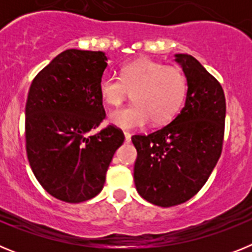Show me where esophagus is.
Segmentation results:
<instances>
[{"label":"esophagus","instance_id":"1","mask_svg":"<svg viewBox=\"0 0 252 252\" xmlns=\"http://www.w3.org/2000/svg\"><path fill=\"white\" fill-rule=\"evenodd\" d=\"M124 135H125V141L130 142L131 141V133L127 132V131H125Z\"/></svg>","mask_w":252,"mask_h":252}]
</instances>
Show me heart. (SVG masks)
I'll return each instance as SVG.
<instances>
[{"label":"heart","instance_id":"obj_1","mask_svg":"<svg viewBox=\"0 0 252 252\" xmlns=\"http://www.w3.org/2000/svg\"><path fill=\"white\" fill-rule=\"evenodd\" d=\"M98 91L104 103L117 107L132 92L133 104L111 112L110 122L117 127H141L151 120L164 125L174 119L186 99L188 84L179 68L164 65L151 59H139L125 64L120 78L103 75Z\"/></svg>","mask_w":252,"mask_h":252}]
</instances>
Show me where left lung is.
I'll list each match as a JSON object with an SVG mask.
<instances>
[{
	"label": "left lung",
	"mask_w": 252,
	"mask_h": 252,
	"mask_svg": "<svg viewBox=\"0 0 252 252\" xmlns=\"http://www.w3.org/2000/svg\"><path fill=\"white\" fill-rule=\"evenodd\" d=\"M187 78L186 103L169 125L131 137L137 150L133 180L150 203H184L204 186L223 144L226 98L221 84L195 58L175 54Z\"/></svg>",
	"instance_id": "left-lung-1"
}]
</instances>
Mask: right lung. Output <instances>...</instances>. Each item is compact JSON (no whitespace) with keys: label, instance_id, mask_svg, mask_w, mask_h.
I'll use <instances>...</instances> for the list:
<instances>
[{"label":"right lung","instance_id":"add662e5","mask_svg":"<svg viewBox=\"0 0 252 252\" xmlns=\"http://www.w3.org/2000/svg\"><path fill=\"white\" fill-rule=\"evenodd\" d=\"M103 51L68 49L37 73L25 108L26 153L35 178L50 195L79 203L102 190L107 169L125 136L108 125L99 79Z\"/></svg>","mask_w":252,"mask_h":252}]
</instances>
